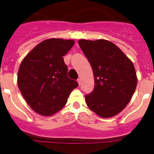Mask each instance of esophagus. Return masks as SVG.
<instances>
[{"mask_svg":"<svg viewBox=\"0 0 154 154\" xmlns=\"http://www.w3.org/2000/svg\"><path fill=\"white\" fill-rule=\"evenodd\" d=\"M77 82H78V85H81V84H82V80L80 79H77Z\"/></svg>","mask_w":154,"mask_h":154,"instance_id":"esophagus-1","label":"esophagus"}]
</instances>
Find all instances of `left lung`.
Segmentation results:
<instances>
[{
  "label": "left lung",
  "instance_id": "obj_1",
  "mask_svg": "<svg viewBox=\"0 0 154 154\" xmlns=\"http://www.w3.org/2000/svg\"><path fill=\"white\" fill-rule=\"evenodd\" d=\"M94 76V91L85 95L88 107L103 118L114 117L124 109L137 84L134 64L118 47L106 40L78 41Z\"/></svg>",
  "mask_w": 154,
  "mask_h": 154
}]
</instances>
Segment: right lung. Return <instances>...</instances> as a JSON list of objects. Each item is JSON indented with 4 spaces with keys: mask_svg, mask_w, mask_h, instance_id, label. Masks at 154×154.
Returning <instances> with one entry per match:
<instances>
[{
    "mask_svg": "<svg viewBox=\"0 0 154 154\" xmlns=\"http://www.w3.org/2000/svg\"><path fill=\"white\" fill-rule=\"evenodd\" d=\"M74 41L51 38L41 42L20 64L17 85L28 105L43 116H51L62 109L78 84L67 76L63 59Z\"/></svg>",
    "mask_w": 154,
    "mask_h": 154,
    "instance_id": "1",
    "label": "right lung"
}]
</instances>
